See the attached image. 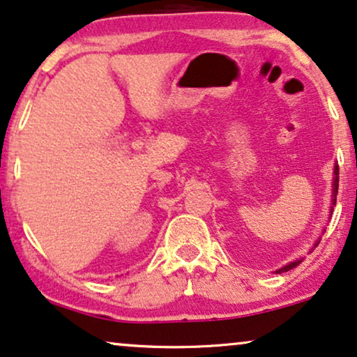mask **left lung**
<instances>
[{"label":"left lung","instance_id":"left-lung-1","mask_svg":"<svg viewBox=\"0 0 357 357\" xmlns=\"http://www.w3.org/2000/svg\"><path fill=\"white\" fill-rule=\"evenodd\" d=\"M337 184H340V168H337V165L335 166V179H333V199H331V202H333V206L336 204V194H337ZM333 206H331V212H333ZM319 243V241L314 243V247H317ZM301 260H295V261H290V264L288 265H285V267H282V268H278L277 270V273H282V272H288V270H291V268H295L296 265L300 264Z\"/></svg>","mask_w":357,"mask_h":357}]
</instances>
